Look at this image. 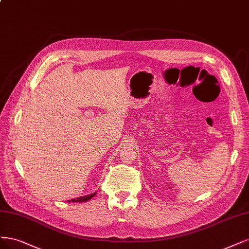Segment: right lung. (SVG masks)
I'll return each mask as SVG.
<instances>
[{
  "label": "right lung",
  "mask_w": 249,
  "mask_h": 249,
  "mask_svg": "<svg viewBox=\"0 0 249 249\" xmlns=\"http://www.w3.org/2000/svg\"><path fill=\"white\" fill-rule=\"evenodd\" d=\"M97 194V192L96 193H92V194H90V195H88V196H79V198H77V199H72V200H69V202H73V203H80V202H87V201H89V200H90L92 196H95V195Z\"/></svg>",
  "instance_id": "1"
}]
</instances>
